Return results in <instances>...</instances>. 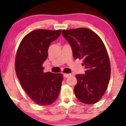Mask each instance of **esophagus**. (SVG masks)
I'll list each match as a JSON object with an SVG mask.
<instances>
[{
    "mask_svg": "<svg viewBox=\"0 0 126 126\" xmlns=\"http://www.w3.org/2000/svg\"><path fill=\"white\" fill-rule=\"evenodd\" d=\"M63 76H64V77L65 78H67L68 77H69L70 76H71V74H70V73H69V74H68V73H64V74L63 75Z\"/></svg>",
    "mask_w": 126,
    "mask_h": 126,
    "instance_id": "obj_1",
    "label": "esophagus"
}]
</instances>
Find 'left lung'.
Listing matches in <instances>:
<instances>
[{
	"instance_id": "1",
	"label": "left lung",
	"mask_w": 126,
	"mask_h": 126,
	"mask_svg": "<svg viewBox=\"0 0 126 126\" xmlns=\"http://www.w3.org/2000/svg\"><path fill=\"white\" fill-rule=\"evenodd\" d=\"M71 45L75 59H82L85 75H76L74 92L78 100L86 104L98 102L107 88L111 75L109 57L103 41L96 33L86 28L62 30Z\"/></svg>"
}]
</instances>
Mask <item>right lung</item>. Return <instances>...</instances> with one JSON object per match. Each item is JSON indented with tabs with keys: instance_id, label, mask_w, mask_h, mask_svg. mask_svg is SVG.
Returning <instances> with one entry per match:
<instances>
[{
	"instance_id": "right-lung-1",
	"label": "right lung",
	"mask_w": 126,
	"mask_h": 126,
	"mask_svg": "<svg viewBox=\"0 0 126 126\" xmlns=\"http://www.w3.org/2000/svg\"><path fill=\"white\" fill-rule=\"evenodd\" d=\"M61 32V30H34L24 37L17 50L15 64L16 76L26 94L39 105L51 104L60 93L63 75L44 73L43 64L48 57L50 44Z\"/></svg>"
}]
</instances>
